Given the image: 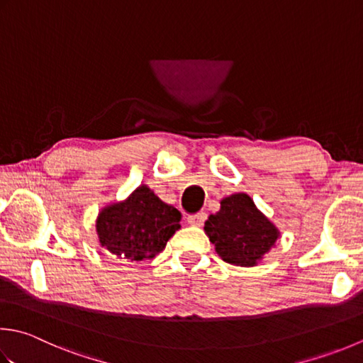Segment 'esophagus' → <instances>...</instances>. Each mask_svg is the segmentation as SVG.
<instances>
[{"mask_svg":"<svg viewBox=\"0 0 363 363\" xmlns=\"http://www.w3.org/2000/svg\"><path fill=\"white\" fill-rule=\"evenodd\" d=\"M206 218H208V216H206V212H198V214L189 216L187 222L190 225H194V226H203L204 222H206Z\"/></svg>","mask_w":363,"mask_h":363,"instance_id":"esophagus-1","label":"esophagus"}]
</instances>
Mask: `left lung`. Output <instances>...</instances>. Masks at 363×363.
Wrapping results in <instances>:
<instances>
[{
    "label": "left lung",
    "mask_w": 363,
    "mask_h": 363,
    "mask_svg": "<svg viewBox=\"0 0 363 363\" xmlns=\"http://www.w3.org/2000/svg\"><path fill=\"white\" fill-rule=\"evenodd\" d=\"M206 236L223 261L253 267L271 252L280 231L244 191L225 196L204 223Z\"/></svg>",
    "instance_id": "obj_1"
}]
</instances>
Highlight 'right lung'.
Listing matches in <instances>:
<instances>
[{"label": "right lung", "mask_w": 363, "mask_h": 363, "mask_svg": "<svg viewBox=\"0 0 363 363\" xmlns=\"http://www.w3.org/2000/svg\"><path fill=\"white\" fill-rule=\"evenodd\" d=\"M181 228V212L141 184L123 201L104 206L96 218L101 247L118 259L154 258Z\"/></svg>", "instance_id": "1"}]
</instances>
